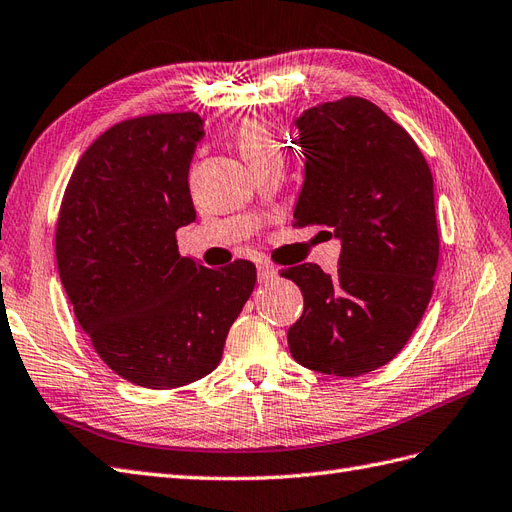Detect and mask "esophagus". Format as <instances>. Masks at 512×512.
<instances>
[{"mask_svg": "<svg viewBox=\"0 0 512 512\" xmlns=\"http://www.w3.org/2000/svg\"><path fill=\"white\" fill-rule=\"evenodd\" d=\"M257 274H259V281L261 283H268V281H272L274 277H277V268H274L272 264H268V261H259V264H257Z\"/></svg>", "mask_w": 512, "mask_h": 512, "instance_id": "esophagus-1", "label": "esophagus"}]
</instances>
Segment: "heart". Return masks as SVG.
Instances as JSON below:
<instances>
[{
  "label": "heart",
  "instance_id": "obj_1",
  "mask_svg": "<svg viewBox=\"0 0 512 512\" xmlns=\"http://www.w3.org/2000/svg\"><path fill=\"white\" fill-rule=\"evenodd\" d=\"M235 144L248 166H255L261 160H268L279 153V142L274 140L272 131L257 119H244L235 129Z\"/></svg>",
  "mask_w": 512,
  "mask_h": 512
}]
</instances>
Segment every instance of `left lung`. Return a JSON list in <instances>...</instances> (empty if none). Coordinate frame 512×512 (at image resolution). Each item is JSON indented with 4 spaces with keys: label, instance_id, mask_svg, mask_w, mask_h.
Wrapping results in <instances>:
<instances>
[{
    "label": "left lung",
    "instance_id": "1",
    "mask_svg": "<svg viewBox=\"0 0 512 512\" xmlns=\"http://www.w3.org/2000/svg\"><path fill=\"white\" fill-rule=\"evenodd\" d=\"M296 127L305 186L294 225L331 227L342 255L333 274L316 264L281 270L305 298L287 344L309 370L361 376L398 355L430 303L439 264L432 173L409 131L363 97L320 103Z\"/></svg>",
    "mask_w": 512,
    "mask_h": 512
}]
</instances>
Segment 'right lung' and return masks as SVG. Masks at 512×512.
Here are the masks:
<instances>
[{
    "label": "right lung",
    "mask_w": 512,
    "mask_h": 512,
    "mask_svg": "<svg viewBox=\"0 0 512 512\" xmlns=\"http://www.w3.org/2000/svg\"><path fill=\"white\" fill-rule=\"evenodd\" d=\"M196 112L136 116L90 144L64 190L56 261L75 318L125 381L175 389L220 363L253 294V261L220 270L181 257L177 229L196 220L188 170Z\"/></svg>",
    "instance_id": "right-lung-1"
}]
</instances>
